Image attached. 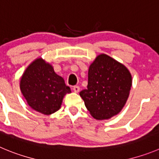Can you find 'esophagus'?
<instances>
[{
    "mask_svg": "<svg viewBox=\"0 0 159 159\" xmlns=\"http://www.w3.org/2000/svg\"><path fill=\"white\" fill-rule=\"evenodd\" d=\"M73 90H74V92H75V93H78L80 90L79 86H78V85H75V86L73 87Z\"/></svg>",
    "mask_w": 159,
    "mask_h": 159,
    "instance_id": "esophagus-1",
    "label": "esophagus"
}]
</instances>
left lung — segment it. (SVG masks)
Returning a JSON list of instances; mask_svg holds the SVG:
<instances>
[{
  "instance_id": "left-lung-1",
  "label": "left lung",
  "mask_w": 159,
  "mask_h": 159,
  "mask_svg": "<svg viewBox=\"0 0 159 159\" xmlns=\"http://www.w3.org/2000/svg\"><path fill=\"white\" fill-rule=\"evenodd\" d=\"M131 86L129 70L115 59L101 54L90 65L87 89L80 92V96L93 118L109 119L121 111Z\"/></svg>"
}]
</instances>
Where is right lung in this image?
<instances>
[{"mask_svg":"<svg viewBox=\"0 0 159 159\" xmlns=\"http://www.w3.org/2000/svg\"><path fill=\"white\" fill-rule=\"evenodd\" d=\"M20 89L29 106L46 115L57 111L63 96L71 93L63 78L41 58L26 68L20 80Z\"/></svg>","mask_w":159,"mask_h":159,"instance_id":"1","label":"right lung"}]
</instances>
